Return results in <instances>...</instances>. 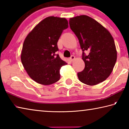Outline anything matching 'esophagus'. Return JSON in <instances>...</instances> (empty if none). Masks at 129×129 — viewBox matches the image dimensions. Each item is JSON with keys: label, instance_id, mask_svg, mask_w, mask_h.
I'll list each match as a JSON object with an SVG mask.
<instances>
[{"label": "esophagus", "instance_id": "esophagus-1", "mask_svg": "<svg viewBox=\"0 0 129 129\" xmlns=\"http://www.w3.org/2000/svg\"><path fill=\"white\" fill-rule=\"evenodd\" d=\"M75 56H73V55H72L71 56V57H70V60L71 61H72L75 59Z\"/></svg>", "mask_w": 129, "mask_h": 129}]
</instances>
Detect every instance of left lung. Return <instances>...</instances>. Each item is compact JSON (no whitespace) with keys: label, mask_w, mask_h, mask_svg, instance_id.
Here are the masks:
<instances>
[{"label":"left lung","mask_w":129,"mask_h":129,"mask_svg":"<svg viewBox=\"0 0 129 129\" xmlns=\"http://www.w3.org/2000/svg\"><path fill=\"white\" fill-rule=\"evenodd\" d=\"M69 25L79 40L85 68L77 73L81 82L95 85L108 78L117 61L115 43L110 32L101 24L86 15L69 19ZM89 52L86 55L84 52Z\"/></svg>","instance_id":"8db88e82"}]
</instances>
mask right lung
<instances>
[{
	"label": "right lung",
	"instance_id": "add662e5",
	"mask_svg": "<svg viewBox=\"0 0 129 129\" xmlns=\"http://www.w3.org/2000/svg\"><path fill=\"white\" fill-rule=\"evenodd\" d=\"M68 27L66 19L46 17L29 32L24 41L21 61L29 77L39 84L48 85L58 81L60 70L67 64L55 52L63 30Z\"/></svg>",
	"mask_w": 129,
	"mask_h": 129
}]
</instances>
